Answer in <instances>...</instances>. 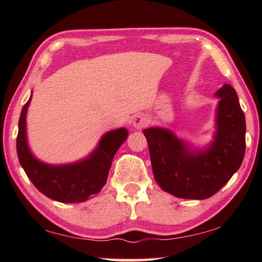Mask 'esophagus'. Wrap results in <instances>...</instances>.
<instances>
[{
    "mask_svg": "<svg viewBox=\"0 0 262 262\" xmlns=\"http://www.w3.org/2000/svg\"><path fill=\"white\" fill-rule=\"evenodd\" d=\"M149 125V118L144 114H137L133 119V126L135 129H142Z\"/></svg>",
    "mask_w": 262,
    "mask_h": 262,
    "instance_id": "esophagus-1",
    "label": "esophagus"
}]
</instances>
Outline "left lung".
Segmentation results:
<instances>
[{
    "label": "left lung",
    "instance_id": "8db88e82",
    "mask_svg": "<svg viewBox=\"0 0 262 262\" xmlns=\"http://www.w3.org/2000/svg\"><path fill=\"white\" fill-rule=\"evenodd\" d=\"M214 139L203 149L192 148L167 128L143 130L147 137L154 178L165 192L181 199L205 200L231 179L245 155V114L234 89L224 84L215 92Z\"/></svg>",
    "mask_w": 262,
    "mask_h": 262
}]
</instances>
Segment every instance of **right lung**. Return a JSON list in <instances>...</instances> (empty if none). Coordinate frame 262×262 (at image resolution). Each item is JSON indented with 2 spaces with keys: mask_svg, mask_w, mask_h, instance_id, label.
<instances>
[{
  "mask_svg": "<svg viewBox=\"0 0 262 262\" xmlns=\"http://www.w3.org/2000/svg\"><path fill=\"white\" fill-rule=\"evenodd\" d=\"M32 99L30 96L19 117L17 155L21 167L32 184L52 200L62 203H79L100 192L107 181L114 155L126 141V128L110 130L101 136L98 145L88 157L69 164L43 163L34 157L26 136V113Z\"/></svg>",
  "mask_w": 262,
  "mask_h": 262,
  "instance_id": "right-lung-1",
  "label": "right lung"
}]
</instances>
